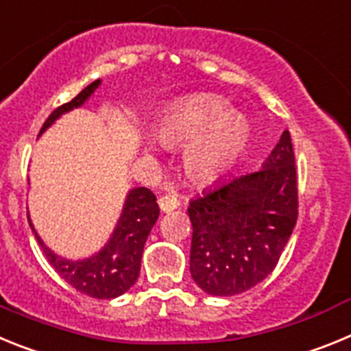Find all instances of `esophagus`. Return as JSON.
<instances>
[{"mask_svg": "<svg viewBox=\"0 0 351 351\" xmlns=\"http://www.w3.org/2000/svg\"><path fill=\"white\" fill-rule=\"evenodd\" d=\"M158 204H160V209L163 210V213H170V210L178 209L179 207V198L173 193L161 195V197L158 198Z\"/></svg>", "mask_w": 351, "mask_h": 351, "instance_id": "esophagus-1", "label": "esophagus"}]
</instances>
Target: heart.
<instances>
[{"mask_svg":"<svg viewBox=\"0 0 351 351\" xmlns=\"http://www.w3.org/2000/svg\"><path fill=\"white\" fill-rule=\"evenodd\" d=\"M156 135L165 145L186 141V173L195 181H213L243 156L251 141V126L221 96L195 95L167 108L158 121Z\"/></svg>","mask_w":351,"mask_h":351,"instance_id":"1","label":"heart"}]
</instances>
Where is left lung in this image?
<instances>
[{
	"label": "left lung",
	"mask_w": 351,
	"mask_h": 351,
	"mask_svg": "<svg viewBox=\"0 0 351 351\" xmlns=\"http://www.w3.org/2000/svg\"><path fill=\"white\" fill-rule=\"evenodd\" d=\"M190 272L206 293L230 297L274 271L299 214L297 167L285 130L262 169L223 179L188 207Z\"/></svg>",
	"instance_id": "left-lung-1"
}]
</instances>
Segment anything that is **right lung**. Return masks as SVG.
Listing matches in <instances>:
<instances>
[{
    "label": "right lung",
    "mask_w": 351,
    "mask_h": 351,
    "mask_svg": "<svg viewBox=\"0 0 351 351\" xmlns=\"http://www.w3.org/2000/svg\"><path fill=\"white\" fill-rule=\"evenodd\" d=\"M98 86H100V80H95L88 88H84L73 100L52 110L47 121L43 123L40 133L45 132V128H49L61 114L80 107ZM158 216H160V207H158L153 191L147 188H133L126 197L123 214L108 243L96 255L77 260V262L61 258L54 251L49 250L33 228L29 216H27V221L45 253V258L66 283H70L80 293H86L95 299H114L128 291L137 281L144 244Z\"/></svg>",
    "instance_id": "add662e5"
}]
</instances>
